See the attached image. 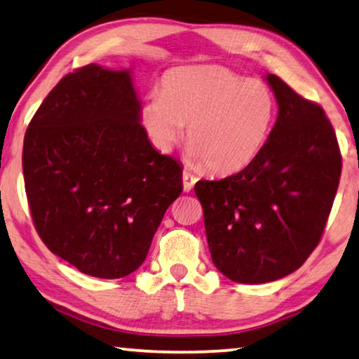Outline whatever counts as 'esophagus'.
<instances>
[{"instance_id":"1","label":"esophagus","mask_w":359,"mask_h":359,"mask_svg":"<svg viewBox=\"0 0 359 359\" xmlns=\"http://www.w3.org/2000/svg\"><path fill=\"white\" fill-rule=\"evenodd\" d=\"M182 179H184V190L185 191H190L193 187H195L196 180H198L195 175L189 172V170H184V175H182Z\"/></svg>"}]
</instances>
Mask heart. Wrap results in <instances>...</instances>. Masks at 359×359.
I'll return each mask as SVG.
<instances>
[{"label": "heart", "mask_w": 359, "mask_h": 359, "mask_svg": "<svg viewBox=\"0 0 359 359\" xmlns=\"http://www.w3.org/2000/svg\"><path fill=\"white\" fill-rule=\"evenodd\" d=\"M276 102L266 84L222 65H189L166 72L159 95H150L139 118L153 145L169 153L184 139L189 156L210 172H240L270 137Z\"/></svg>", "instance_id": "1"}]
</instances>
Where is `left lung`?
Returning <instances> with one entry per match:
<instances>
[{"instance_id":"obj_1","label":"left lung","mask_w":359,"mask_h":359,"mask_svg":"<svg viewBox=\"0 0 359 359\" xmlns=\"http://www.w3.org/2000/svg\"><path fill=\"white\" fill-rule=\"evenodd\" d=\"M278 118L260 155L238 174L200 180L208 246L217 270L243 284L291 275L321 240L342 156L323 108L266 75Z\"/></svg>"}]
</instances>
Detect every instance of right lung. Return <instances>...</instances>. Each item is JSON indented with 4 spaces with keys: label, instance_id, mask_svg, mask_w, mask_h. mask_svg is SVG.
<instances>
[{
    "label": "right lung",
    "instance_id": "obj_1",
    "mask_svg": "<svg viewBox=\"0 0 359 359\" xmlns=\"http://www.w3.org/2000/svg\"><path fill=\"white\" fill-rule=\"evenodd\" d=\"M130 70L68 73L32 118L22 168L32 219L50 252L84 275L116 280L144 264L182 168L140 124Z\"/></svg>",
    "mask_w": 359,
    "mask_h": 359
}]
</instances>
